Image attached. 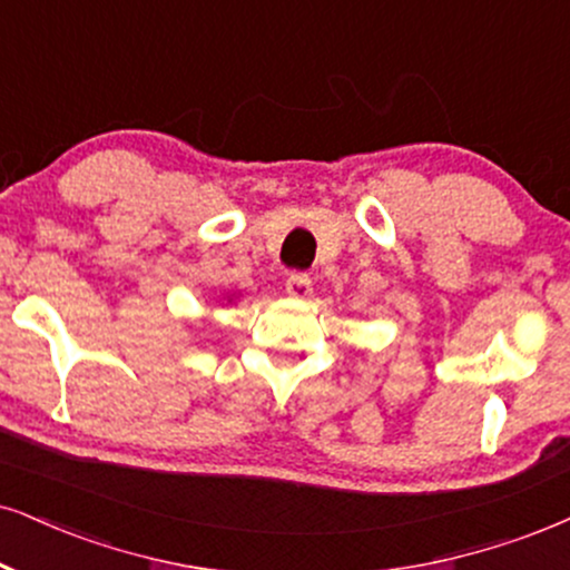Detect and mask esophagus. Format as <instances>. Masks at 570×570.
I'll return each mask as SVG.
<instances>
[{"instance_id": "esophagus-1", "label": "esophagus", "mask_w": 570, "mask_h": 570, "mask_svg": "<svg viewBox=\"0 0 570 570\" xmlns=\"http://www.w3.org/2000/svg\"><path fill=\"white\" fill-rule=\"evenodd\" d=\"M285 291H287V296H291V298L306 301L308 296H312V279H308V274H301V272L291 274V277H287V283H285Z\"/></svg>"}]
</instances>
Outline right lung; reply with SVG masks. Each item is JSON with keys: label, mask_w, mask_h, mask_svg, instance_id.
Wrapping results in <instances>:
<instances>
[{"label": "right lung", "mask_w": 570, "mask_h": 570, "mask_svg": "<svg viewBox=\"0 0 570 570\" xmlns=\"http://www.w3.org/2000/svg\"><path fill=\"white\" fill-rule=\"evenodd\" d=\"M224 298H227L229 304H232V301H235V293H227V296H224Z\"/></svg>", "instance_id": "1"}]
</instances>
